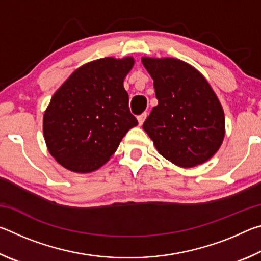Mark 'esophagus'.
<instances>
[{"label":"esophagus","mask_w":261,"mask_h":261,"mask_svg":"<svg viewBox=\"0 0 261 261\" xmlns=\"http://www.w3.org/2000/svg\"><path fill=\"white\" fill-rule=\"evenodd\" d=\"M146 117H147V113H146V112L143 113L141 115H139V116H138V123H139V125L143 124V123L145 122V120H146Z\"/></svg>","instance_id":"1"}]
</instances>
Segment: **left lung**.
Instances as JSON below:
<instances>
[{"mask_svg": "<svg viewBox=\"0 0 261 261\" xmlns=\"http://www.w3.org/2000/svg\"><path fill=\"white\" fill-rule=\"evenodd\" d=\"M153 78L158 106L143 127L158 152L179 167L201 165L218 152L224 114L204 76L176 59H141Z\"/></svg>", "mask_w": 261, "mask_h": 261, "instance_id": "1", "label": "left lung"}]
</instances>
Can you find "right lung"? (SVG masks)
<instances>
[{
	"label": "right lung",
	"mask_w": 261,
	"mask_h": 261,
	"mask_svg": "<svg viewBox=\"0 0 261 261\" xmlns=\"http://www.w3.org/2000/svg\"><path fill=\"white\" fill-rule=\"evenodd\" d=\"M134 63L132 57L90 62L53 95L43 115V137L60 165L74 173L96 170L138 124L123 86Z\"/></svg>",
	"instance_id": "add662e5"
}]
</instances>
